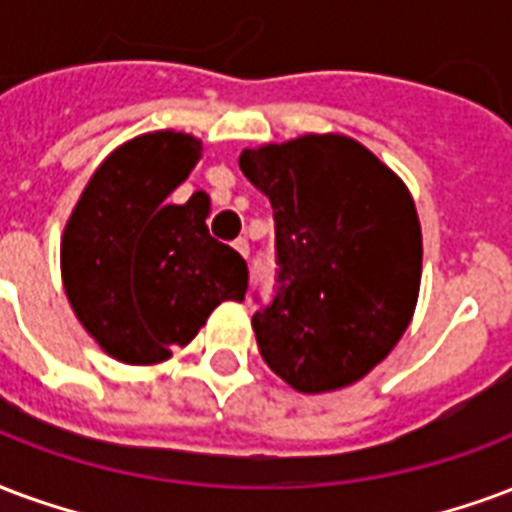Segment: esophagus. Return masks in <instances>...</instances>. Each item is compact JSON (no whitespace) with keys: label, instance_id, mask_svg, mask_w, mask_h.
<instances>
[{"label":"esophagus","instance_id":"obj_1","mask_svg":"<svg viewBox=\"0 0 512 512\" xmlns=\"http://www.w3.org/2000/svg\"><path fill=\"white\" fill-rule=\"evenodd\" d=\"M233 246H236L238 255H241V257H249V241H246V238H238V241H236V244H233Z\"/></svg>","mask_w":512,"mask_h":512}]
</instances>
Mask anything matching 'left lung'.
<instances>
[{
  "instance_id": "1",
  "label": "left lung",
  "mask_w": 512,
  "mask_h": 512,
  "mask_svg": "<svg viewBox=\"0 0 512 512\" xmlns=\"http://www.w3.org/2000/svg\"><path fill=\"white\" fill-rule=\"evenodd\" d=\"M238 165L274 208L279 290L252 317L263 361L298 393L363 380L418 304L423 236L410 189L339 132L244 149Z\"/></svg>"
}]
</instances>
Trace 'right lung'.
<instances>
[{
    "mask_svg": "<svg viewBox=\"0 0 512 512\" xmlns=\"http://www.w3.org/2000/svg\"><path fill=\"white\" fill-rule=\"evenodd\" d=\"M176 130L113 149L83 187L62 233V282L83 331L130 366L168 361L222 301H244L246 263L206 227L208 198L168 195L200 160Z\"/></svg>",
    "mask_w": 512,
    "mask_h": 512,
    "instance_id": "obj_1",
    "label": "right lung"
}]
</instances>
